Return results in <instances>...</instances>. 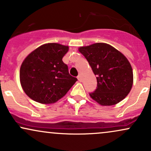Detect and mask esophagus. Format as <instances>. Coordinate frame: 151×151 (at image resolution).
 Returning a JSON list of instances; mask_svg holds the SVG:
<instances>
[{
  "label": "esophagus",
  "mask_w": 151,
  "mask_h": 151,
  "mask_svg": "<svg viewBox=\"0 0 151 151\" xmlns=\"http://www.w3.org/2000/svg\"><path fill=\"white\" fill-rule=\"evenodd\" d=\"M77 79H78V80H79V81H81V76L80 75H79L77 77Z\"/></svg>",
  "instance_id": "obj_1"
}]
</instances>
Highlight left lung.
<instances>
[{"label": "left lung", "instance_id": "1", "mask_svg": "<svg viewBox=\"0 0 151 151\" xmlns=\"http://www.w3.org/2000/svg\"><path fill=\"white\" fill-rule=\"evenodd\" d=\"M96 76L97 87L90 97L101 106L115 105L129 94L133 83L132 67L121 52L106 43L79 47Z\"/></svg>", "mask_w": 151, "mask_h": 151}]
</instances>
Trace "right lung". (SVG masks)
<instances>
[{
	"label": "right lung",
	"mask_w": 151,
	"mask_h": 151,
	"mask_svg": "<svg viewBox=\"0 0 151 151\" xmlns=\"http://www.w3.org/2000/svg\"><path fill=\"white\" fill-rule=\"evenodd\" d=\"M69 46L46 43L29 54L20 69V81L25 93L43 104L57 102L77 81L68 72L62 58Z\"/></svg>",
	"instance_id": "right-lung-1"
}]
</instances>
